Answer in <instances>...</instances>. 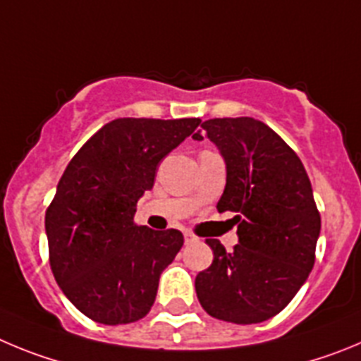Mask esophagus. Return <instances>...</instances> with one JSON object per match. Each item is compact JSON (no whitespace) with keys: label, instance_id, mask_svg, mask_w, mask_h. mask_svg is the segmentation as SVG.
Listing matches in <instances>:
<instances>
[{"label":"esophagus","instance_id":"obj_1","mask_svg":"<svg viewBox=\"0 0 361 361\" xmlns=\"http://www.w3.org/2000/svg\"><path fill=\"white\" fill-rule=\"evenodd\" d=\"M183 235H185V243H194V241H197V237L194 235V233L190 232V230H185Z\"/></svg>","mask_w":361,"mask_h":361}]
</instances>
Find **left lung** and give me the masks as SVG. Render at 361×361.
Wrapping results in <instances>:
<instances>
[{"label": "left lung", "mask_w": 361, "mask_h": 361, "mask_svg": "<svg viewBox=\"0 0 361 361\" xmlns=\"http://www.w3.org/2000/svg\"><path fill=\"white\" fill-rule=\"evenodd\" d=\"M207 136L226 164L219 212H235L239 245L232 252L207 239L214 261L196 277L203 310L232 324H259L281 313L314 264L320 212L297 152L261 120L212 118Z\"/></svg>", "instance_id": "left-lung-1"}]
</instances>
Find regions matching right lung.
<instances>
[{
  "mask_svg": "<svg viewBox=\"0 0 361 361\" xmlns=\"http://www.w3.org/2000/svg\"><path fill=\"white\" fill-rule=\"evenodd\" d=\"M200 118H116L71 158L44 216L50 266L80 313L118 326L151 311L160 275L183 246L180 230L135 223L158 164Z\"/></svg>",
  "mask_w": 361,
  "mask_h": 361,
  "instance_id": "obj_1",
  "label": "right lung"
}]
</instances>
